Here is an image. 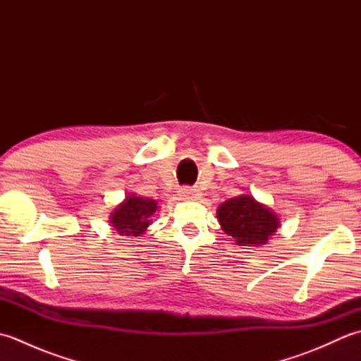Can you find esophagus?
<instances>
[{
	"label": "esophagus",
	"mask_w": 361,
	"mask_h": 361,
	"mask_svg": "<svg viewBox=\"0 0 361 361\" xmlns=\"http://www.w3.org/2000/svg\"><path fill=\"white\" fill-rule=\"evenodd\" d=\"M178 192H180V197L186 198V200H189V198H200V195H202L200 190L195 189V188H189V186L181 188Z\"/></svg>",
	"instance_id": "1"
}]
</instances>
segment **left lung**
Listing matches in <instances>:
<instances>
[{"label": "left lung", "mask_w": 361, "mask_h": 361, "mask_svg": "<svg viewBox=\"0 0 361 361\" xmlns=\"http://www.w3.org/2000/svg\"><path fill=\"white\" fill-rule=\"evenodd\" d=\"M217 219L224 231L242 247H259L276 233L279 219L251 195H240L221 203Z\"/></svg>", "instance_id": "1"}]
</instances>
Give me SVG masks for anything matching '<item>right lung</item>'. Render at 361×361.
Masks as SVG:
<instances>
[{"mask_svg": "<svg viewBox=\"0 0 361 361\" xmlns=\"http://www.w3.org/2000/svg\"><path fill=\"white\" fill-rule=\"evenodd\" d=\"M157 202L152 198L128 195L111 214V225L121 235H140L150 225V217L157 211Z\"/></svg>", "mask_w": 361, "mask_h": 361, "instance_id": "add662e5", "label": "right lung"}]
</instances>
